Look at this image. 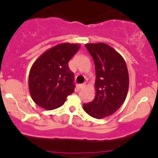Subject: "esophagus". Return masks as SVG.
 <instances>
[{
	"mask_svg": "<svg viewBox=\"0 0 158 158\" xmlns=\"http://www.w3.org/2000/svg\"><path fill=\"white\" fill-rule=\"evenodd\" d=\"M77 86H78V88H79V89H83V88H85V84H82V85H78Z\"/></svg>",
	"mask_w": 158,
	"mask_h": 158,
	"instance_id": "34e87169",
	"label": "esophagus"
}]
</instances>
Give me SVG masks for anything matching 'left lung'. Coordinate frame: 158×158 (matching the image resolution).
Masks as SVG:
<instances>
[{"label": "left lung", "mask_w": 158, "mask_h": 158, "mask_svg": "<svg viewBox=\"0 0 158 158\" xmlns=\"http://www.w3.org/2000/svg\"><path fill=\"white\" fill-rule=\"evenodd\" d=\"M95 67V97L83 109L91 117L103 118L115 113L125 102L129 73L123 57L106 43H87Z\"/></svg>", "instance_id": "left-lung-1"}]
</instances>
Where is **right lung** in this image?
<instances>
[{
  "mask_svg": "<svg viewBox=\"0 0 158 158\" xmlns=\"http://www.w3.org/2000/svg\"><path fill=\"white\" fill-rule=\"evenodd\" d=\"M80 47L77 43H60L45 51L34 62L28 88L35 104L46 110L57 109L74 91L73 73L68 62Z\"/></svg>",
  "mask_w": 158,
  "mask_h": 158,
  "instance_id": "add662e5",
  "label": "right lung"
}]
</instances>
